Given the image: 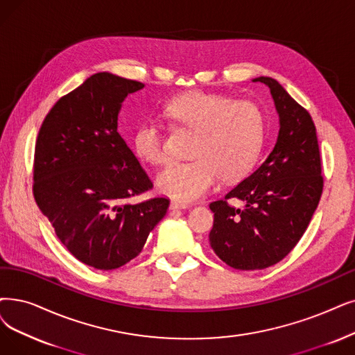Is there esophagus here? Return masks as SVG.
Instances as JSON below:
<instances>
[{"label":"esophagus","instance_id":"esophagus-1","mask_svg":"<svg viewBox=\"0 0 355 355\" xmlns=\"http://www.w3.org/2000/svg\"><path fill=\"white\" fill-rule=\"evenodd\" d=\"M191 205L185 204V202H179V201H172L170 202V209H187Z\"/></svg>","mask_w":355,"mask_h":355}]
</instances>
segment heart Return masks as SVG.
<instances>
[{
	"label": "heart",
	"mask_w": 355,
	"mask_h": 355,
	"mask_svg": "<svg viewBox=\"0 0 355 355\" xmlns=\"http://www.w3.org/2000/svg\"><path fill=\"white\" fill-rule=\"evenodd\" d=\"M175 128L196 134L191 162L170 164L157 185L179 201L200 200L218 179H243L258 162L265 139V115L249 101L218 93L193 90L175 97L166 106ZM134 150L141 160L160 166L168 160L167 137L154 119L141 123L134 135Z\"/></svg>",
	"instance_id": "1"
}]
</instances>
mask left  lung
I'll return each instance as SVG.
<instances>
[{
	"mask_svg": "<svg viewBox=\"0 0 355 355\" xmlns=\"http://www.w3.org/2000/svg\"><path fill=\"white\" fill-rule=\"evenodd\" d=\"M269 87L279 115L277 144L259 168L223 200L209 204L214 224L209 245L236 269L252 271L275 265L299 243L323 191L322 159L310 113L271 77H258ZM245 202L240 210L227 200Z\"/></svg>",
	"mask_w": 355,
	"mask_h": 355,
	"instance_id": "obj_1",
	"label": "left lung"
}]
</instances>
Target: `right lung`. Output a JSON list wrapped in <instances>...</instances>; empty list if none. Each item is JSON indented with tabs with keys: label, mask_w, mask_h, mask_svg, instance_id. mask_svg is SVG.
I'll return each mask as SVG.
<instances>
[{
	"label": "right lung",
	"mask_w": 355,
	"mask_h": 355,
	"mask_svg": "<svg viewBox=\"0 0 355 355\" xmlns=\"http://www.w3.org/2000/svg\"><path fill=\"white\" fill-rule=\"evenodd\" d=\"M144 84L97 73L62 96L35 146L33 196L56 237L83 263L116 269L143 250L168 198L132 204L153 182L118 132L125 97Z\"/></svg>",
	"instance_id": "right-lung-1"
}]
</instances>
